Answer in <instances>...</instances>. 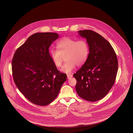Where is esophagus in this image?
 <instances>
[{"instance_id": "obj_1", "label": "esophagus", "mask_w": 133, "mask_h": 133, "mask_svg": "<svg viewBox=\"0 0 133 133\" xmlns=\"http://www.w3.org/2000/svg\"><path fill=\"white\" fill-rule=\"evenodd\" d=\"M67 78H68V79L71 78L73 77V75H72V74H67Z\"/></svg>"}]
</instances>
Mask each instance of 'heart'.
Instances as JSON below:
<instances>
[{
    "label": "heart",
    "mask_w": 133,
    "mask_h": 133,
    "mask_svg": "<svg viewBox=\"0 0 133 133\" xmlns=\"http://www.w3.org/2000/svg\"><path fill=\"white\" fill-rule=\"evenodd\" d=\"M57 50L52 49L50 56L57 67H60L63 61H66L61 68V71L70 73L75 69L76 65L81 67L88 59L90 52L87 42L84 40H76L71 38H64L57 44Z\"/></svg>",
    "instance_id": "obj_1"
}]
</instances>
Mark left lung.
Here are the masks:
<instances>
[{"label":"left lung","instance_id":"8db88e82","mask_svg":"<svg viewBox=\"0 0 133 133\" xmlns=\"http://www.w3.org/2000/svg\"><path fill=\"white\" fill-rule=\"evenodd\" d=\"M78 33L86 39L90 52L86 62L73 74L76 92L84 100L97 101L106 96L114 84L117 57L111 45L99 34L91 30H79Z\"/></svg>","mask_w":133,"mask_h":133}]
</instances>
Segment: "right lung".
I'll return each mask as SVG.
<instances>
[{"label": "right lung", "mask_w": 133, "mask_h": 133, "mask_svg": "<svg viewBox=\"0 0 133 133\" xmlns=\"http://www.w3.org/2000/svg\"><path fill=\"white\" fill-rule=\"evenodd\" d=\"M56 33H36L16 50L12 60L16 86L32 103L46 106L53 101L67 79L52 61L49 52Z\"/></svg>", "instance_id": "obj_1"}]
</instances>
